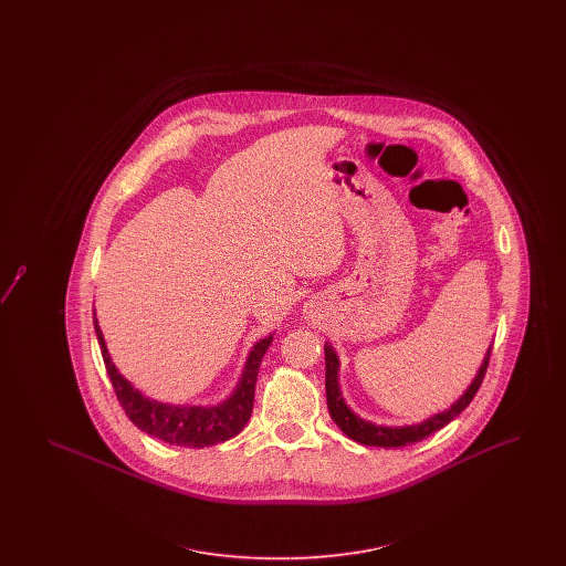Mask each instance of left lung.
I'll return each instance as SVG.
<instances>
[{"label": "left lung", "mask_w": 566, "mask_h": 566, "mask_svg": "<svg viewBox=\"0 0 566 566\" xmlns=\"http://www.w3.org/2000/svg\"><path fill=\"white\" fill-rule=\"evenodd\" d=\"M324 358H326V405H328V413L335 420V424L346 432L350 439L363 443V446H377V448H403L409 443H418L422 439H427L432 432L443 429L448 422H452L460 411L467 409V405L473 401V397L478 395L482 381H484L485 369H488V360H490V352L485 356L484 365L480 367L478 376L473 379V384L469 386V390L452 405L448 411L437 413L429 418L422 424H413V427H376L371 422H365L363 418H358L352 411L348 405L344 403V397L339 392V384H337V371H339V360L337 354L326 346L324 348Z\"/></svg>", "instance_id": "8db88e82"}]
</instances>
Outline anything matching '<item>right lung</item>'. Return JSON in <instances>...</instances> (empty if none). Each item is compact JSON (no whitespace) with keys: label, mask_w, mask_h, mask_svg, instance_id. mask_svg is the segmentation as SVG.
Returning a JSON list of instances; mask_svg holds the SVG:
<instances>
[{"label":"right lung","mask_w":566,"mask_h":566,"mask_svg":"<svg viewBox=\"0 0 566 566\" xmlns=\"http://www.w3.org/2000/svg\"><path fill=\"white\" fill-rule=\"evenodd\" d=\"M95 333L102 348V356L106 363L109 381L114 386L116 399L125 409L127 418L134 422L139 431L148 432L157 439H161L169 446H182V448H208L220 441H227L242 432L245 422L250 420L252 405H254V386L261 360L270 348L273 337L261 339L248 356L242 379L235 388V392L216 407H182V405L157 403L139 395L134 386L116 371V367L109 360L108 348L104 342V335L99 331V324L95 321Z\"/></svg>","instance_id":"right-lung-1"}]
</instances>
